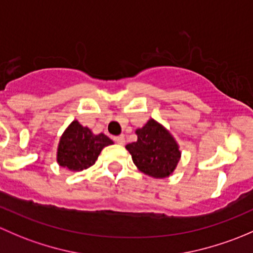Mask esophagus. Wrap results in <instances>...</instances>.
<instances>
[{"mask_svg": "<svg viewBox=\"0 0 253 253\" xmlns=\"http://www.w3.org/2000/svg\"><path fill=\"white\" fill-rule=\"evenodd\" d=\"M114 141H116L117 144H119V145H124V144H126V137H124L123 135H119V136L114 137Z\"/></svg>", "mask_w": 253, "mask_h": 253, "instance_id": "34e87169", "label": "esophagus"}]
</instances>
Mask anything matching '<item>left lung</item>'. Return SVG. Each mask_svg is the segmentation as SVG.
Returning a JSON list of instances; mask_svg holds the SVG:
<instances>
[{
  "instance_id": "left-lung-1",
  "label": "left lung",
  "mask_w": 253,
  "mask_h": 253,
  "mask_svg": "<svg viewBox=\"0 0 253 253\" xmlns=\"http://www.w3.org/2000/svg\"><path fill=\"white\" fill-rule=\"evenodd\" d=\"M137 140L126 148L141 173L155 179L168 178L181 157L178 142L167 127L153 118L135 130Z\"/></svg>"
}]
</instances>
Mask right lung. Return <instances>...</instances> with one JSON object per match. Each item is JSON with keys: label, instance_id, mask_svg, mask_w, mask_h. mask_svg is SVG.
<instances>
[{"label": "right lung", "instance_id": "obj_1", "mask_svg": "<svg viewBox=\"0 0 253 253\" xmlns=\"http://www.w3.org/2000/svg\"><path fill=\"white\" fill-rule=\"evenodd\" d=\"M113 141L105 135L93 134L87 126L73 121L59 139L57 163L70 171H82L95 165L98 155Z\"/></svg>", "mask_w": 253, "mask_h": 253}]
</instances>
